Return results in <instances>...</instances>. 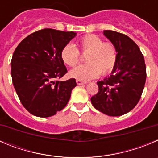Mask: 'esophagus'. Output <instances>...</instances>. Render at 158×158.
I'll list each match as a JSON object with an SVG mask.
<instances>
[{"label": "esophagus", "mask_w": 158, "mask_h": 158, "mask_svg": "<svg viewBox=\"0 0 158 158\" xmlns=\"http://www.w3.org/2000/svg\"><path fill=\"white\" fill-rule=\"evenodd\" d=\"M77 84L78 85H84V84H86V81H82L81 80H79V79H77V80L76 81Z\"/></svg>", "instance_id": "1"}]
</instances>
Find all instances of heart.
Listing matches in <instances>:
<instances>
[{
	"mask_svg": "<svg viewBox=\"0 0 158 158\" xmlns=\"http://www.w3.org/2000/svg\"><path fill=\"white\" fill-rule=\"evenodd\" d=\"M80 53L86 54L85 65H79L70 71L72 77L88 81L102 75H107L114 69L117 63L118 53L115 46L111 42H104L96 35L82 36L77 41V48L68 43L62 47L61 58L69 67L80 62Z\"/></svg>",
	"mask_w": 158,
	"mask_h": 158,
	"instance_id": "b5f03b06",
	"label": "heart"
}]
</instances>
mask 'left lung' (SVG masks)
Here are the masks:
<instances>
[{
	"label": "left lung",
	"mask_w": 158,
	"mask_h": 158,
	"mask_svg": "<svg viewBox=\"0 0 158 158\" xmlns=\"http://www.w3.org/2000/svg\"><path fill=\"white\" fill-rule=\"evenodd\" d=\"M106 37L115 46L117 63L110 77L97 82L98 93L91 97L93 107L110 116H120L137 105L146 79L143 54L126 35L106 30Z\"/></svg>",
	"instance_id": "8db88e82"
}]
</instances>
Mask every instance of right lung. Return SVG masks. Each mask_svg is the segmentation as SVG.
<instances>
[{
    "mask_svg": "<svg viewBox=\"0 0 158 158\" xmlns=\"http://www.w3.org/2000/svg\"><path fill=\"white\" fill-rule=\"evenodd\" d=\"M76 33L45 28L19 43L11 61L12 83L27 111L46 118L62 111L69 102L76 80L59 81L67 73L61 58L62 47Z\"/></svg>",
    "mask_w": 158,
    "mask_h": 158,
    "instance_id": "right-lung-1",
    "label": "right lung"
}]
</instances>
